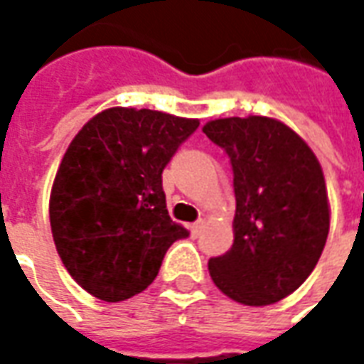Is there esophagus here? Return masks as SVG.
Listing matches in <instances>:
<instances>
[{"label":"esophagus","mask_w":364,"mask_h":364,"mask_svg":"<svg viewBox=\"0 0 364 364\" xmlns=\"http://www.w3.org/2000/svg\"><path fill=\"white\" fill-rule=\"evenodd\" d=\"M203 226H205V220H203V218L191 224V234H193V237L200 236V232H203Z\"/></svg>","instance_id":"1"}]
</instances>
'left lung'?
<instances>
[{
  "mask_svg": "<svg viewBox=\"0 0 364 364\" xmlns=\"http://www.w3.org/2000/svg\"><path fill=\"white\" fill-rule=\"evenodd\" d=\"M234 173V244L208 259L214 284L247 306L279 302L302 284L329 232L323 173L300 136L267 117H230L203 128Z\"/></svg>",
  "mask_w": 364,
  "mask_h": 364,
  "instance_id": "obj_1",
  "label": "left lung"
}]
</instances>
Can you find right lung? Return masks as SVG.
Returning <instances> with one entry per match:
<instances>
[{
  "label": "right lung",
  "mask_w": 364,
  "mask_h": 364,
  "mask_svg": "<svg viewBox=\"0 0 364 364\" xmlns=\"http://www.w3.org/2000/svg\"><path fill=\"white\" fill-rule=\"evenodd\" d=\"M198 120L114 107L75 134L52 185L50 226L74 281L105 302L150 287L189 230L167 213L161 173Z\"/></svg>",
  "instance_id": "add662e5"
}]
</instances>
